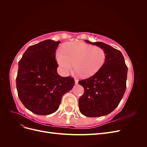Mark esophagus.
I'll return each mask as SVG.
<instances>
[{
	"mask_svg": "<svg viewBox=\"0 0 147 147\" xmlns=\"http://www.w3.org/2000/svg\"><path fill=\"white\" fill-rule=\"evenodd\" d=\"M75 84H77L78 83V80L77 79H75Z\"/></svg>",
	"mask_w": 147,
	"mask_h": 147,
	"instance_id": "obj_1",
	"label": "esophagus"
}]
</instances>
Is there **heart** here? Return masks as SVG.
<instances>
[{
    "label": "heart",
    "instance_id": "b5f03b06",
    "mask_svg": "<svg viewBox=\"0 0 147 147\" xmlns=\"http://www.w3.org/2000/svg\"><path fill=\"white\" fill-rule=\"evenodd\" d=\"M107 59L105 50L82 42L69 43L56 53V59L64 75L74 68L84 78L91 77L103 67Z\"/></svg>",
    "mask_w": 147,
    "mask_h": 147
}]
</instances>
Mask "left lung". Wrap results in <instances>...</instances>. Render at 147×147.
<instances>
[{"instance_id": "8db88e82", "label": "left lung", "mask_w": 147, "mask_h": 147, "mask_svg": "<svg viewBox=\"0 0 147 147\" xmlns=\"http://www.w3.org/2000/svg\"><path fill=\"white\" fill-rule=\"evenodd\" d=\"M86 42L105 50L107 59L98 72L79 81L84 90L78 100L79 110L88 117L105 116L116 109L126 88L127 67L121 52L103 42Z\"/></svg>"}]
</instances>
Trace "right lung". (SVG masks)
Listing matches in <instances>:
<instances>
[{"mask_svg":"<svg viewBox=\"0 0 147 147\" xmlns=\"http://www.w3.org/2000/svg\"><path fill=\"white\" fill-rule=\"evenodd\" d=\"M60 43L48 39L30 46L18 63V94L25 107L35 114L55 112L62 97L74 86V78L57 72L55 53Z\"/></svg>","mask_w":147,"mask_h":147,"instance_id":"add662e5","label":"right lung"}]
</instances>
